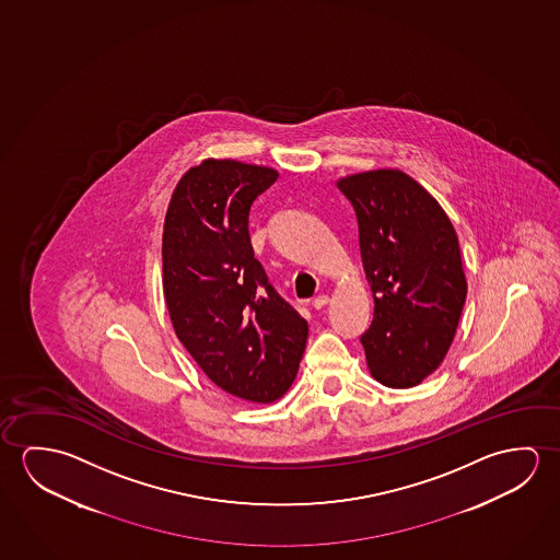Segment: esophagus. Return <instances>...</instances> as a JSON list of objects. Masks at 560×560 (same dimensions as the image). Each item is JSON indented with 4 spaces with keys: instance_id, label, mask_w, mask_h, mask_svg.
Returning <instances> with one entry per match:
<instances>
[{
    "instance_id": "esophagus-1",
    "label": "esophagus",
    "mask_w": 560,
    "mask_h": 560,
    "mask_svg": "<svg viewBox=\"0 0 560 560\" xmlns=\"http://www.w3.org/2000/svg\"><path fill=\"white\" fill-rule=\"evenodd\" d=\"M327 303H329V295H317V298L311 302V305H313L315 310H323Z\"/></svg>"
}]
</instances>
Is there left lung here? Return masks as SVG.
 <instances>
[{"mask_svg":"<svg viewBox=\"0 0 560 560\" xmlns=\"http://www.w3.org/2000/svg\"><path fill=\"white\" fill-rule=\"evenodd\" d=\"M337 187L354 206L372 285L373 320L360 338L365 362L385 387H417L444 362L467 298L457 233L405 171H362Z\"/></svg>","mask_w":560,"mask_h":560,"instance_id":"8db88e82","label":"left lung"}]
</instances>
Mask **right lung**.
I'll list each match as a JSON object with an SVG mask.
<instances>
[{"label": "right lung", "mask_w": 560, "mask_h": 560, "mask_svg": "<svg viewBox=\"0 0 560 560\" xmlns=\"http://www.w3.org/2000/svg\"><path fill=\"white\" fill-rule=\"evenodd\" d=\"M276 178L267 165L208 158L178 180L161 241L178 340L210 382L260 405L290 389L310 332L250 247V205Z\"/></svg>", "instance_id": "add662e5"}]
</instances>
